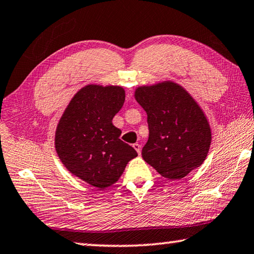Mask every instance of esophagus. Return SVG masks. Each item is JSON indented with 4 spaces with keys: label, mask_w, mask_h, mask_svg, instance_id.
I'll list each match as a JSON object with an SVG mask.
<instances>
[{
    "label": "esophagus",
    "mask_w": 254,
    "mask_h": 254,
    "mask_svg": "<svg viewBox=\"0 0 254 254\" xmlns=\"http://www.w3.org/2000/svg\"><path fill=\"white\" fill-rule=\"evenodd\" d=\"M132 147H134V148H135V150H136V152H137V153H138V154H140V150H141V146H140L139 144H134V145H132Z\"/></svg>",
    "instance_id": "1"
}]
</instances>
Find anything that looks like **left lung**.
Here are the masks:
<instances>
[{
  "label": "left lung",
  "mask_w": 254,
  "mask_h": 254,
  "mask_svg": "<svg viewBox=\"0 0 254 254\" xmlns=\"http://www.w3.org/2000/svg\"><path fill=\"white\" fill-rule=\"evenodd\" d=\"M147 114L148 141L144 161L167 180H181L205 161L212 143L210 123L197 101L171 80L135 89Z\"/></svg>",
  "instance_id": "left-lung-1"
}]
</instances>
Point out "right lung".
I'll use <instances>...</instances> for the list:
<instances>
[{
  "label": "right lung",
  "instance_id": "obj_1",
  "mask_svg": "<svg viewBox=\"0 0 254 254\" xmlns=\"http://www.w3.org/2000/svg\"><path fill=\"white\" fill-rule=\"evenodd\" d=\"M125 97L120 86L87 84L71 98L57 125L55 147L61 163L96 189L115 184L128 162L137 156L113 125Z\"/></svg>",
  "mask_w": 254,
  "mask_h": 254
}]
</instances>
